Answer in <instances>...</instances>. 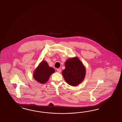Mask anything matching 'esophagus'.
Segmentation results:
<instances>
[{
  "mask_svg": "<svg viewBox=\"0 0 122 122\" xmlns=\"http://www.w3.org/2000/svg\"><path fill=\"white\" fill-rule=\"evenodd\" d=\"M57 71L59 73H60V72H61V69H60V68H58V69H57Z\"/></svg>",
  "mask_w": 122,
  "mask_h": 122,
  "instance_id": "esophagus-1",
  "label": "esophagus"
}]
</instances>
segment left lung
Segmentation results:
<instances>
[{
    "label": "left lung",
    "mask_w": 122,
    "mask_h": 122,
    "mask_svg": "<svg viewBox=\"0 0 122 122\" xmlns=\"http://www.w3.org/2000/svg\"><path fill=\"white\" fill-rule=\"evenodd\" d=\"M65 69L62 71V75L66 83L71 86H77L84 80L86 69L83 64L78 57L66 60Z\"/></svg>",
    "instance_id": "obj_1"
}]
</instances>
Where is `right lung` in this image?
I'll return each instance as SVG.
<instances>
[{
    "mask_svg": "<svg viewBox=\"0 0 122 122\" xmlns=\"http://www.w3.org/2000/svg\"><path fill=\"white\" fill-rule=\"evenodd\" d=\"M55 72V69L50 67L46 61H42L34 72V79L41 84H44L48 81L50 76Z\"/></svg>",
    "mask_w": 122,
    "mask_h": 122,
    "instance_id": "right-lung-1",
    "label": "right lung"
}]
</instances>
